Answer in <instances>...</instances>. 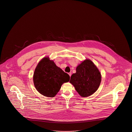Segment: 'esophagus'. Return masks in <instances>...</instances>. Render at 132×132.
I'll return each mask as SVG.
<instances>
[{"instance_id": "1", "label": "esophagus", "mask_w": 132, "mask_h": 132, "mask_svg": "<svg viewBox=\"0 0 132 132\" xmlns=\"http://www.w3.org/2000/svg\"><path fill=\"white\" fill-rule=\"evenodd\" d=\"M68 74H69V76H70V77H71V72H69Z\"/></svg>"}]
</instances>
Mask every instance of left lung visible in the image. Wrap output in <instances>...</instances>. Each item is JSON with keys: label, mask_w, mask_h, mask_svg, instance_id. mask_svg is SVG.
I'll return each mask as SVG.
<instances>
[{"label": "left lung", "mask_w": 132, "mask_h": 132, "mask_svg": "<svg viewBox=\"0 0 132 132\" xmlns=\"http://www.w3.org/2000/svg\"><path fill=\"white\" fill-rule=\"evenodd\" d=\"M101 74L91 60L82 62L72 75L70 82L82 97H87L96 92L101 82Z\"/></svg>", "instance_id": "left-lung-1"}]
</instances>
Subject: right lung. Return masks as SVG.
<instances>
[{
  "mask_svg": "<svg viewBox=\"0 0 132 132\" xmlns=\"http://www.w3.org/2000/svg\"><path fill=\"white\" fill-rule=\"evenodd\" d=\"M69 80V74L48 58H44L39 63L33 75L34 84L37 90L49 97H54L62 85Z\"/></svg>",
  "mask_w": 132,
  "mask_h": 132,
  "instance_id": "right-lung-1",
  "label": "right lung"
}]
</instances>
